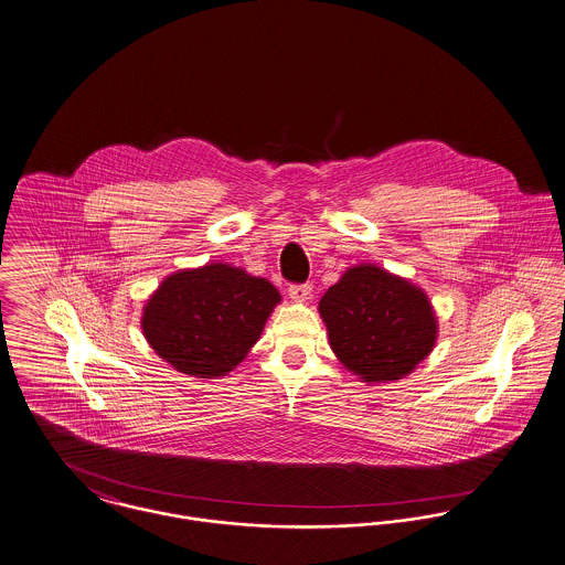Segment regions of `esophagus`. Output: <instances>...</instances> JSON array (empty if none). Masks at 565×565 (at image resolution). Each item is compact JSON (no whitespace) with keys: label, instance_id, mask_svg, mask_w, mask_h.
I'll return each instance as SVG.
<instances>
[{"label":"esophagus","instance_id":"esophagus-1","mask_svg":"<svg viewBox=\"0 0 565 565\" xmlns=\"http://www.w3.org/2000/svg\"><path fill=\"white\" fill-rule=\"evenodd\" d=\"M310 294H312V287L310 285H291L289 287V298L294 302H308L310 300Z\"/></svg>","mask_w":565,"mask_h":565}]
</instances>
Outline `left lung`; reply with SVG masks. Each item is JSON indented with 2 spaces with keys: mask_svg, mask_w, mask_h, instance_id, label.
I'll list each match as a JSON object with an SVG mask.
<instances>
[{
  "mask_svg": "<svg viewBox=\"0 0 565 565\" xmlns=\"http://www.w3.org/2000/svg\"><path fill=\"white\" fill-rule=\"evenodd\" d=\"M317 308L334 356L366 384L411 375L438 339L427 294L373 263L348 267Z\"/></svg>",
  "mask_w": 565,
  "mask_h": 565,
  "instance_id": "left-lung-1",
  "label": "left lung"
}]
</instances>
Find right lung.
Instances as JSON below:
<instances>
[{"mask_svg":"<svg viewBox=\"0 0 565 565\" xmlns=\"http://www.w3.org/2000/svg\"><path fill=\"white\" fill-rule=\"evenodd\" d=\"M278 289L231 263L179 269L142 308V334L159 359L192 377H222L248 356Z\"/></svg>","mask_w":565,"mask_h":565,"instance_id":"1","label":"right lung"}]
</instances>
